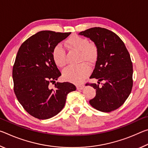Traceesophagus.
Returning <instances> with one entry per match:
<instances>
[{"label": "esophagus", "mask_w": 148, "mask_h": 148, "mask_svg": "<svg viewBox=\"0 0 148 148\" xmlns=\"http://www.w3.org/2000/svg\"><path fill=\"white\" fill-rule=\"evenodd\" d=\"M85 87V85L84 84H78V85H76V88L77 90H81V89H83L84 87Z\"/></svg>", "instance_id": "1"}]
</instances>
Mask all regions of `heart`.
Instances as JSON below:
<instances>
[{"label":"heart","mask_w":148,"mask_h":148,"mask_svg":"<svg viewBox=\"0 0 148 148\" xmlns=\"http://www.w3.org/2000/svg\"><path fill=\"white\" fill-rule=\"evenodd\" d=\"M69 49L78 51L79 61L92 64L96 61L99 55L98 47L94 43H89L88 39L78 35H72L65 42ZM52 57L57 66L62 68L66 64V54L60 44L54 47ZM90 73V69L85 62L77 66H71L63 72L64 78L74 84H80Z\"/></svg>","instance_id":"obj_1"}]
</instances>
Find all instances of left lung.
I'll return each instance as SVG.
<instances>
[{
  "label": "left lung",
  "instance_id": "left-lung-1",
  "mask_svg": "<svg viewBox=\"0 0 148 148\" xmlns=\"http://www.w3.org/2000/svg\"><path fill=\"white\" fill-rule=\"evenodd\" d=\"M79 34L89 38L98 47L99 55L90 78L99 79L98 84L87 83L96 89V95L89 103L97 110L110 112L122 106L131 92L132 63L122 40L108 29L93 27ZM104 81L102 87L99 82Z\"/></svg>",
  "mask_w": 148,
  "mask_h": 148
}]
</instances>
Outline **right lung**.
Returning a JSON list of instances; mask_svg holds the SVG:
<instances>
[{
	"label": "right lung",
	"instance_id": "1",
	"mask_svg": "<svg viewBox=\"0 0 148 148\" xmlns=\"http://www.w3.org/2000/svg\"><path fill=\"white\" fill-rule=\"evenodd\" d=\"M71 34L40 31L27 39L17 51L12 70L14 91L26 112L37 119L56 116L64 108L68 93L76 89L69 82H57L54 89L49 87L61 75L52 51Z\"/></svg>",
	"mask_w": 148,
	"mask_h": 148
}]
</instances>
